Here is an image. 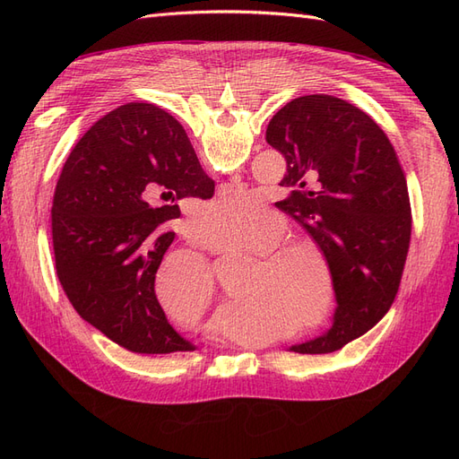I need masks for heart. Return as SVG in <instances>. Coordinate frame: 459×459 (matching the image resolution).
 I'll use <instances>...</instances> for the list:
<instances>
[{"mask_svg":"<svg viewBox=\"0 0 459 459\" xmlns=\"http://www.w3.org/2000/svg\"><path fill=\"white\" fill-rule=\"evenodd\" d=\"M260 206L255 193L238 189L220 193L204 212L208 220L241 221H208L201 228L203 241L214 253L255 256V264L243 268L238 281L231 317L239 324L253 319L266 325L295 322L293 335H310L327 325L335 312V272L322 247L307 239H289V220L272 208H264L258 215ZM155 293L170 317L197 322L211 308L214 280L201 256L176 253L159 268Z\"/></svg>","mask_w":459,"mask_h":459,"instance_id":"b5f03b06","label":"heart"}]
</instances>
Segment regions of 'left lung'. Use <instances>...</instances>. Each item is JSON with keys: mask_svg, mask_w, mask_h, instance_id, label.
<instances>
[{"mask_svg": "<svg viewBox=\"0 0 459 459\" xmlns=\"http://www.w3.org/2000/svg\"><path fill=\"white\" fill-rule=\"evenodd\" d=\"M266 142L287 160L281 186L290 193L277 206L324 248L337 280L331 329L290 351H341L377 324L398 293L411 235L406 176L375 120L325 93L277 110Z\"/></svg>", "mask_w": 459, "mask_h": 459, "instance_id": "8db88e82", "label": "left lung"}]
</instances>
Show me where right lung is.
<instances>
[{"label":"right lung","mask_w":459,"mask_h":459,"mask_svg":"<svg viewBox=\"0 0 459 459\" xmlns=\"http://www.w3.org/2000/svg\"><path fill=\"white\" fill-rule=\"evenodd\" d=\"M162 192L170 205L146 199ZM211 199L214 182L174 117L149 103L110 110L68 155L55 187V268L74 310L135 354L195 351L169 324L155 275L179 216L174 195Z\"/></svg>","instance_id":"add662e5"}]
</instances>
